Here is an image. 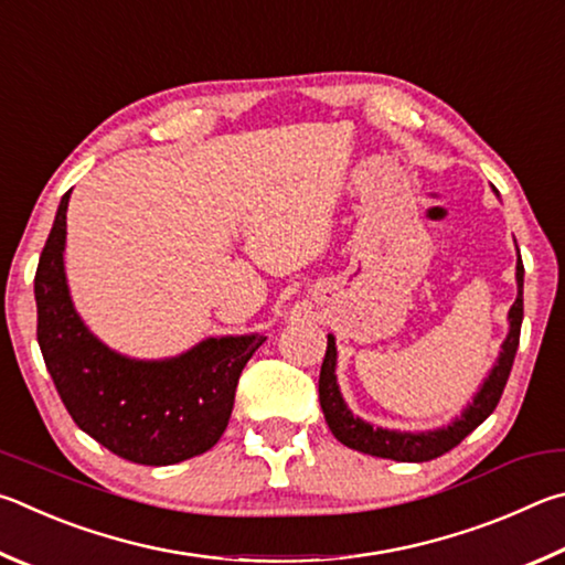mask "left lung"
Here are the masks:
<instances>
[{
    "mask_svg": "<svg viewBox=\"0 0 565 565\" xmlns=\"http://www.w3.org/2000/svg\"><path fill=\"white\" fill-rule=\"evenodd\" d=\"M516 302L509 310V334L501 344V352L489 377L483 380L479 392L473 394L471 402L461 409L457 419H451L447 427L429 429V431H397L374 427V424L364 422L362 417H354L352 409L344 402L340 384H338V348H334V338L328 334V352H324V362L320 370V407L328 422L330 431L342 441L344 447L354 451L370 454V457L380 459H394V461H429L437 459L441 454L457 447V444L469 437V434L479 427V424L497 409V404L507 387V380L513 367V358L519 350L521 338V320H523V263L521 255L516 260Z\"/></svg>",
    "mask_w": 565,
    "mask_h": 565,
    "instance_id": "1",
    "label": "left lung"
}]
</instances>
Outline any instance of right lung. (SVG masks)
<instances>
[{"label":"right lung","mask_w":565,"mask_h":565,"mask_svg":"<svg viewBox=\"0 0 565 565\" xmlns=\"http://www.w3.org/2000/svg\"><path fill=\"white\" fill-rule=\"evenodd\" d=\"M64 193L34 277L36 340L76 427L116 457L168 467L215 447L231 419L241 372L265 338H207L166 360L118 354L86 328L64 270Z\"/></svg>","instance_id":"add662e5"}]
</instances>
